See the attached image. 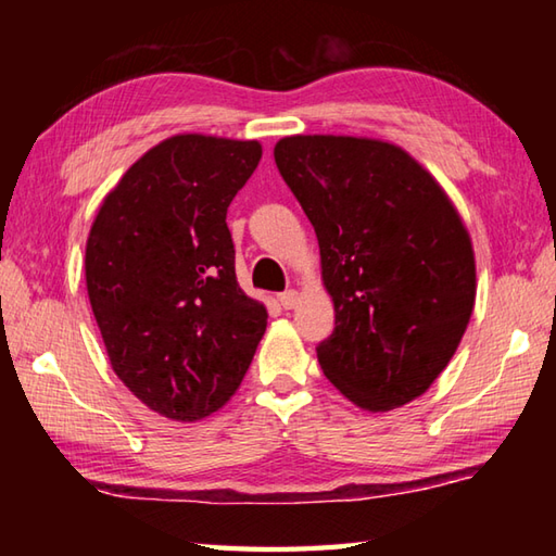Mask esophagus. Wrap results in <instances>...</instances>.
I'll use <instances>...</instances> for the list:
<instances>
[{
  "instance_id": "esophagus-1",
  "label": "esophagus",
  "mask_w": 556,
  "mask_h": 556,
  "mask_svg": "<svg viewBox=\"0 0 556 556\" xmlns=\"http://www.w3.org/2000/svg\"><path fill=\"white\" fill-rule=\"evenodd\" d=\"M279 304L285 308H294L299 304V291L289 289V291H285V294H279Z\"/></svg>"
}]
</instances>
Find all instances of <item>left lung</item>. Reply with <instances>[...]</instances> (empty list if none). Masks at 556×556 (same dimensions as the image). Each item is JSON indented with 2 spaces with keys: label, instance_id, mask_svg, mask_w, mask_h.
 I'll return each instance as SVG.
<instances>
[{
  "label": "left lung",
  "instance_id": "1",
  "mask_svg": "<svg viewBox=\"0 0 556 556\" xmlns=\"http://www.w3.org/2000/svg\"><path fill=\"white\" fill-rule=\"evenodd\" d=\"M281 178L312 220L336 328L318 365L368 412L417 400L454 357L476 304L470 235L444 188L370 137L279 139Z\"/></svg>",
  "mask_w": 556,
  "mask_h": 556
}]
</instances>
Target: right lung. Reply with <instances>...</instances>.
<instances>
[{
	"label": "right lung",
	"mask_w": 556,
	"mask_h": 556,
	"mask_svg": "<svg viewBox=\"0 0 556 556\" xmlns=\"http://www.w3.org/2000/svg\"><path fill=\"white\" fill-rule=\"evenodd\" d=\"M262 159L255 139L174 135L102 199L86 285L112 370L174 421L218 412L248 372L267 308L235 277L225 223Z\"/></svg>",
	"instance_id": "right-lung-1"
}]
</instances>
